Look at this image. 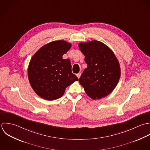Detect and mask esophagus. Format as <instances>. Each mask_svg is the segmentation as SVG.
Listing matches in <instances>:
<instances>
[{
	"label": "esophagus",
	"instance_id": "esophagus-1",
	"mask_svg": "<svg viewBox=\"0 0 150 150\" xmlns=\"http://www.w3.org/2000/svg\"><path fill=\"white\" fill-rule=\"evenodd\" d=\"M81 75V73H78V74H76V76H77V77H78V78H80Z\"/></svg>",
	"mask_w": 150,
	"mask_h": 150
}]
</instances>
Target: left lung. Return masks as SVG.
I'll use <instances>...</instances> for the list:
<instances>
[{"label":"left lung","mask_w":150,"mask_h":150,"mask_svg":"<svg viewBox=\"0 0 150 150\" xmlns=\"http://www.w3.org/2000/svg\"><path fill=\"white\" fill-rule=\"evenodd\" d=\"M79 48L88 65L79 78L80 84L93 100L108 96L117 85L120 76V63L114 52L95 40L80 43Z\"/></svg>","instance_id":"8db88e82"}]
</instances>
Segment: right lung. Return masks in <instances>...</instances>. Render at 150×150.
<instances>
[{
  "instance_id": "1",
  "label": "right lung",
  "mask_w": 150,
  "mask_h": 150,
  "mask_svg": "<svg viewBox=\"0 0 150 150\" xmlns=\"http://www.w3.org/2000/svg\"><path fill=\"white\" fill-rule=\"evenodd\" d=\"M71 47V43L65 40H55L42 46L31 58L28 79L33 90L42 98L58 99L68 86L78 81L72 72L70 60L62 59Z\"/></svg>"
}]
</instances>
